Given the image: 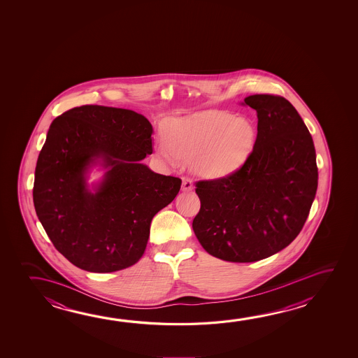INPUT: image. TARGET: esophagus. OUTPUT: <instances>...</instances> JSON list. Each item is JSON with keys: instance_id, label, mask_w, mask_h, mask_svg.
Segmentation results:
<instances>
[{"instance_id": "34e87169", "label": "esophagus", "mask_w": 358, "mask_h": 358, "mask_svg": "<svg viewBox=\"0 0 358 358\" xmlns=\"http://www.w3.org/2000/svg\"><path fill=\"white\" fill-rule=\"evenodd\" d=\"M194 189V183L192 181L187 178V177H183L182 178V191H192Z\"/></svg>"}]
</instances>
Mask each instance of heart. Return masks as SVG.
Returning a JSON list of instances; mask_svg holds the SVG:
<instances>
[{"mask_svg":"<svg viewBox=\"0 0 358 358\" xmlns=\"http://www.w3.org/2000/svg\"><path fill=\"white\" fill-rule=\"evenodd\" d=\"M156 151L170 164L185 161L203 178H223L238 170L252 152L256 129L246 118L226 112H205L172 118Z\"/></svg>","mask_w":358,"mask_h":358,"instance_id":"b5f03b06","label":"heart"}]
</instances>
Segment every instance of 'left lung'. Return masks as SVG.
<instances>
[{
	"mask_svg": "<svg viewBox=\"0 0 358 358\" xmlns=\"http://www.w3.org/2000/svg\"><path fill=\"white\" fill-rule=\"evenodd\" d=\"M257 138L232 175L196 183L201 208L192 229L213 257L255 262L280 252L305 224L318 183L310 131L286 99L252 94Z\"/></svg>",
	"mask_w": 358,
	"mask_h": 358,
	"instance_id": "8db88e82",
	"label": "left lung"
}]
</instances>
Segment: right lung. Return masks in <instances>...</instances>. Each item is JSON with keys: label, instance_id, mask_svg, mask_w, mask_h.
Instances as JSON below:
<instances>
[{"label": "right lung", "instance_id": "right-lung-1", "mask_svg": "<svg viewBox=\"0 0 358 358\" xmlns=\"http://www.w3.org/2000/svg\"><path fill=\"white\" fill-rule=\"evenodd\" d=\"M152 124L131 110L87 105L53 120L38 155L36 213L53 246L81 270L107 273L145 252L153 216L175 199L182 181L155 173ZM103 180L91 188L89 171Z\"/></svg>", "mask_w": 358, "mask_h": 358}]
</instances>
